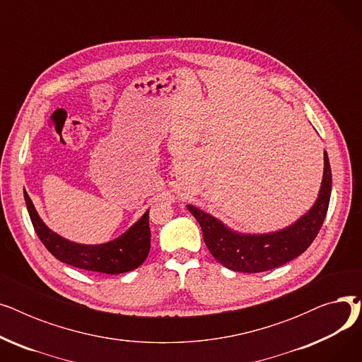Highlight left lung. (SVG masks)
Instances as JSON below:
<instances>
[{"instance_id":"1","label":"left lung","mask_w":362,"mask_h":362,"mask_svg":"<svg viewBox=\"0 0 362 362\" xmlns=\"http://www.w3.org/2000/svg\"><path fill=\"white\" fill-rule=\"evenodd\" d=\"M25 201L37 238L57 259L73 267L105 274H120L138 269L149 254V211L117 239L101 245H81L49 230L37 216L26 191Z\"/></svg>"}]
</instances>
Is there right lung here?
Here are the masks:
<instances>
[{
  "label": "right lung",
  "instance_id": "add662e5",
  "mask_svg": "<svg viewBox=\"0 0 362 362\" xmlns=\"http://www.w3.org/2000/svg\"><path fill=\"white\" fill-rule=\"evenodd\" d=\"M332 194V168L325 152V173L318 198L311 210L296 223L267 235L236 233L213 216L194 205L187 210L198 220L204 242L211 255L224 267L240 273H262L292 261L305 252L326 218Z\"/></svg>",
  "mask_w": 362,
  "mask_h": 362
}]
</instances>
